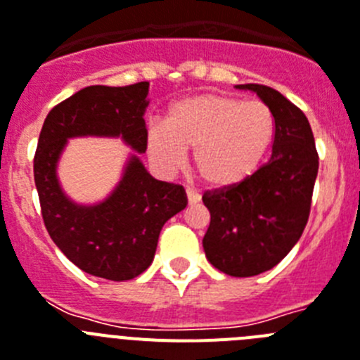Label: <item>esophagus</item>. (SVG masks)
Wrapping results in <instances>:
<instances>
[{
    "mask_svg": "<svg viewBox=\"0 0 360 360\" xmlns=\"http://www.w3.org/2000/svg\"><path fill=\"white\" fill-rule=\"evenodd\" d=\"M186 198H188L190 205H195V202L201 201V195L198 192H193V190H186Z\"/></svg>",
    "mask_w": 360,
    "mask_h": 360,
    "instance_id": "esophagus-1",
    "label": "esophagus"
}]
</instances>
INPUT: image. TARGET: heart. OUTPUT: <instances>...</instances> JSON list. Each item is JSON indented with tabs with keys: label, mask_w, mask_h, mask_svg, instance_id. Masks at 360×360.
I'll return each mask as SVG.
<instances>
[{
	"label": "heart",
	"mask_w": 360,
	"mask_h": 360,
	"mask_svg": "<svg viewBox=\"0 0 360 360\" xmlns=\"http://www.w3.org/2000/svg\"><path fill=\"white\" fill-rule=\"evenodd\" d=\"M275 120L261 101L202 94L177 101L165 127H152L146 148L162 172L179 170L186 150L202 184L228 188L254 176L274 143Z\"/></svg>",
	"instance_id": "obj_1"
}]
</instances>
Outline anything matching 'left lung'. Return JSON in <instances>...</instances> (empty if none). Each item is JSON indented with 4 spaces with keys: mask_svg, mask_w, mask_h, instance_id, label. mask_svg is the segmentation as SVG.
<instances>
[{
    "mask_svg": "<svg viewBox=\"0 0 360 360\" xmlns=\"http://www.w3.org/2000/svg\"><path fill=\"white\" fill-rule=\"evenodd\" d=\"M237 89L257 94L274 114L271 158L243 183L202 195L210 212L202 248L210 264L223 274L252 277L271 270L301 239L319 155L301 108L270 86L248 83Z\"/></svg>",
    "mask_w": 360,
    "mask_h": 360,
    "instance_id": "left-lung-1",
    "label": "left lung"
}]
</instances>
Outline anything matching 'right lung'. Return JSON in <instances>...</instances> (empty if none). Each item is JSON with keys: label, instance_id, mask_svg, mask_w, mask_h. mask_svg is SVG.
Instances as JSON below:
<instances>
[{"label": "right lung", "instance_id": "obj_1", "mask_svg": "<svg viewBox=\"0 0 360 360\" xmlns=\"http://www.w3.org/2000/svg\"><path fill=\"white\" fill-rule=\"evenodd\" d=\"M146 81L79 90L49 112L34 155L46 232L77 268L101 279H134L152 264L162 224L186 206V193L179 184L154 179L132 154L105 201L77 205L59 186L58 161L68 139L85 136L121 137L146 152Z\"/></svg>", "mask_w": 360, "mask_h": 360}]
</instances>
